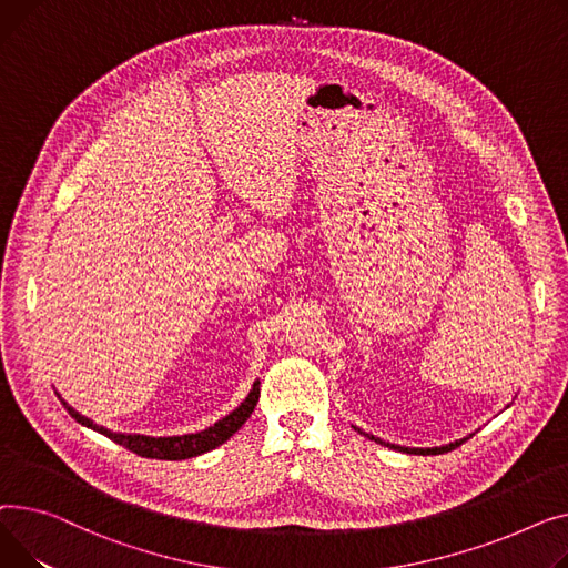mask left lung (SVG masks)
Wrapping results in <instances>:
<instances>
[{
	"label": "left lung",
	"instance_id": "8db88e82",
	"mask_svg": "<svg viewBox=\"0 0 568 568\" xmlns=\"http://www.w3.org/2000/svg\"><path fill=\"white\" fill-rule=\"evenodd\" d=\"M359 430V428H357ZM362 433V430H359ZM372 440H376V443H381V445H387V447H392V449H398V452H406V454H419V456H430V454H445V452H452V449H456L458 445H463L465 443V438L463 440H456V443H449V445H443V447H428V449H417V447H398V445H389V443H383V440H378V438H374V436H369Z\"/></svg>",
	"mask_w": 568,
	"mask_h": 568
}]
</instances>
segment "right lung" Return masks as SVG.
<instances>
[{"label": "right lung", "mask_w": 568, "mask_h": 568, "mask_svg": "<svg viewBox=\"0 0 568 568\" xmlns=\"http://www.w3.org/2000/svg\"><path fill=\"white\" fill-rule=\"evenodd\" d=\"M258 394L261 392H258V381H256L252 392L247 394V398L236 410L229 413L226 417H222L220 422L209 426L206 430L187 433V436H172V438H151V436H138V433H132V436H130V433H114V430H108L105 426L93 424L91 419H87L84 415L73 410L65 402H61V404H63L65 410H69L71 417H75V422H80L82 426H89L98 433H103V436H108L110 440H114L116 445H121L130 452H135L138 456L158 458V460H183V458L206 454V452L220 447L222 443H226L233 436V433H236L247 422V417L254 413Z\"/></svg>", "instance_id": "obj_1"}]
</instances>
